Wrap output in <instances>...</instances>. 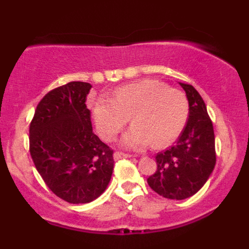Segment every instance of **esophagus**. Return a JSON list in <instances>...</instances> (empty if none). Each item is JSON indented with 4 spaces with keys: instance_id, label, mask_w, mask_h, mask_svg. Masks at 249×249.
I'll list each match as a JSON object with an SVG mask.
<instances>
[{
    "instance_id": "obj_1",
    "label": "esophagus",
    "mask_w": 249,
    "mask_h": 249,
    "mask_svg": "<svg viewBox=\"0 0 249 249\" xmlns=\"http://www.w3.org/2000/svg\"><path fill=\"white\" fill-rule=\"evenodd\" d=\"M131 154H127V153H124V152H115L113 154V158H115V160H119V159H124V158H131Z\"/></svg>"
}]
</instances>
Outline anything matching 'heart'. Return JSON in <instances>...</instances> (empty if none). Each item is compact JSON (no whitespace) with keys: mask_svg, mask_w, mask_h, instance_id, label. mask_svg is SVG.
I'll return each instance as SVG.
<instances>
[{"mask_svg":"<svg viewBox=\"0 0 249 249\" xmlns=\"http://www.w3.org/2000/svg\"><path fill=\"white\" fill-rule=\"evenodd\" d=\"M188 99L182 91L157 79H142L117 88L112 99L97 98L92 118L97 132L111 142L128 123L132 127L123 137V146L142 148L152 144L161 148L178 138L188 118Z\"/></svg>","mask_w":249,"mask_h":249,"instance_id":"1","label":"heart"}]
</instances>
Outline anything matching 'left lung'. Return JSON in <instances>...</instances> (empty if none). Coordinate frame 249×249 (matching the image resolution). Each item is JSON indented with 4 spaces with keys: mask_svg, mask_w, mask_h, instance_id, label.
Returning <instances> with one entry per match:
<instances>
[{
    "mask_svg": "<svg viewBox=\"0 0 249 249\" xmlns=\"http://www.w3.org/2000/svg\"><path fill=\"white\" fill-rule=\"evenodd\" d=\"M190 105L188 119L176 144L157 153V170L147 178L156 193L167 199L192 196L205 185L215 166L213 124L204 99L192 85L179 83Z\"/></svg>",
    "mask_w": 249,
    "mask_h": 249,
    "instance_id": "8db88e82",
    "label": "left lung"
}]
</instances>
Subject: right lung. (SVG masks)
Masks as SVG:
<instances>
[{
    "label": "right lung",
    "mask_w": 249,
    "mask_h": 249,
    "mask_svg": "<svg viewBox=\"0 0 249 249\" xmlns=\"http://www.w3.org/2000/svg\"><path fill=\"white\" fill-rule=\"evenodd\" d=\"M91 84L70 82L48 92L29 128L30 154L47 186L70 204H88L107 190L113 151L93 133Z\"/></svg>",
    "instance_id": "right-lung-1"
}]
</instances>
